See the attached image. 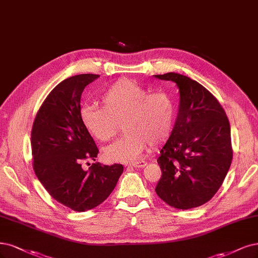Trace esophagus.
Here are the masks:
<instances>
[{"mask_svg": "<svg viewBox=\"0 0 258 258\" xmlns=\"http://www.w3.org/2000/svg\"><path fill=\"white\" fill-rule=\"evenodd\" d=\"M130 166H133V167H145L146 165H147V162H145V161H143V160H142V161H138V162H135V163H130L129 164Z\"/></svg>", "mask_w": 258, "mask_h": 258, "instance_id": "1", "label": "esophagus"}]
</instances>
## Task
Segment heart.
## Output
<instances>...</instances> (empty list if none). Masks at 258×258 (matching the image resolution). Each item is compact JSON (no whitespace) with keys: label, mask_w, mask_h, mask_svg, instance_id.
I'll return each instance as SVG.
<instances>
[{"label":"heart","mask_w":258,"mask_h":258,"mask_svg":"<svg viewBox=\"0 0 258 258\" xmlns=\"http://www.w3.org/2000/svg\"><path fill=\"white\" fill-rule=\"evenodd\" d=\"M103 108L82 106L80 118L90 135L99 142H109L122 123L120 139L103 149L110 162H132L148 144L158 147L170 139L175 122V103L170 93L150 90L135 80L119 79L101 97Z\"/></svg>","instance_id":"1"}]
</instances>
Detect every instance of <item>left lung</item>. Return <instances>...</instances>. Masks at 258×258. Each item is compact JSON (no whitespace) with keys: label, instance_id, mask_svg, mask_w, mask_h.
Here are the masks:
<instances>
[{"label":"left lung","instance_id":"1","mask_svg":"<svg viewBox=\"0 0 258 258\" xmlns=\"http://www.w3.org/2000/svg\"><path fill=\"white\" fill-rule=\"evenodd\" d=\"M155 78L179 90L174 129L157 160L162 176L156 192L174 208L202 206L220 189L232 163L228 118L216 97L189 77L168 73Z\"/></svg>","mask_w":258,"mask_h":258}]
</instances>
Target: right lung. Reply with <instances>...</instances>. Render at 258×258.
Masks as SVG:
<instances>
[{
	"instance_id": "obj_1",
	"label": "right lung",
	"mask_w": 258,
	"mask_h": 258,
	"mask_svg": "<svg viewBox=\"0 0 258 258\" xmlns=\"http://www.w3.org/2000/svg\"><path fill=\"white\" fill-rule=\"evenodd\" d=\"M98 75L70 77L57 84L35 117L31 145L33 167L51 197L76 211H85L108 199L123 171L121 164L93 163L99 150L80 118L81 95ZM88 164V163H87Z\"/></svg>"
}]
</instances>
